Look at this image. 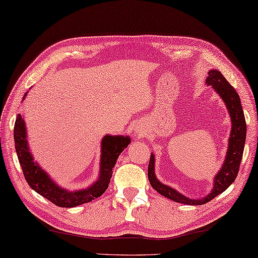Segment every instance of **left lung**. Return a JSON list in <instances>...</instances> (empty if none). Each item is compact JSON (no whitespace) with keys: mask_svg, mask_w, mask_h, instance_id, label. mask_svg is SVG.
<instances>
[{"mask_svg":"<svg viewBox=\"0 0 258 258\" xmlns=\"http://www.w3.org/2000/svg\"><path fill=\"white\" fill-rule=\"evenodd\" d=\"M207 85H211L216 92H217L223 101L226 104L228 112H230L232 119V131L230 137V145H228L226 159H225L223 167L220 169L217 175L215 177V186L212 188L211 193L206 198L200 200H191L186 196L178 193L173 188L166 185H163L155 177V156L150 155L149 165H148V179L151 187L156 189L159 194L165 198L172 200L174 202L189 204V206H202V204L211 201L216 196L226 190L231 183L235 180L238 175L240 163L242 159L244 142H246V119L242 107H241L240 97L233 86L228 84L224 76L218 70L209 71V76L207 78Z\"/></svg>","mask_w":258,"mask_h":258,"instance_id":"1","label":"left lung"}]
</instances>
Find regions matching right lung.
Returning a JSON list of instances; mask_svg holds the SVG:
<instances>
[{
    "instance_id": "obj_1",
    "label": "right lung",
    "mask_w": 258,
    "mask_h": 258,
    "mask_svg": "<svg viewBox=\"0 0 258 258\" xmlns=\"http://www.w3.org/2000/svg\"><path fill=\"white\" fill-rule=\"evenodd\" d=\"M26 95V94H25ZM24 95V97H25ZM23 97V100H24ZM15 146L17 156L22 166L24 177L32 189L46 198L56 206L62 208H73L80 204L88 203L92 200L100 198L107 189L112 177V170L122 150L128 146L131 139L121 136H105L102 140L101 170L97 181L87 189L78 191H68L64 188H59L48 177L43 170L40 169L38 163L33 161V157L28 151L26 141L25 122L22 114H18L14 128Z\"/></svg>"
}]
</instances>
